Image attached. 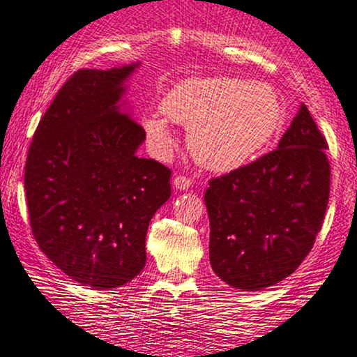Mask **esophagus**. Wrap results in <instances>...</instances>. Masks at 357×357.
Masks as SVG:
<instances>
[{
	"instance_id": "34e87169",
	"label": "esophagus",
	"mask_w": 357,
	"mask_h": 357,
	"mask_svg": "<svg viewBox=\"0 0 357 357\" xmlns=\"http://www.w3.org/2000/svg\"><path fill=\"white\" fill-rule=\"evenodd\" d=\"M173 184L178 191H188L191 188V179L186 178V176H176Z\"/></svg>"
}]
</instances>
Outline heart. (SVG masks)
<instances>
[{"instance_id": "heart-1", "label": "heart", "mask_w": 357, "mask_h": 357, "mask_svg": "<svg viewBox=\"0 0 357 357\" xmlns=\"http://www.w3.org/2000/svg\"><path fill=\"white\" fill-rule=\"evenodd\" d=\"M169 121L189 128L194 160L207 169L227 173L242 168L267 148L283 120V105L272 85L236 77L188 79L161 102ZM145 132L153 150L169 151L168 122L148 116Z\"/></svg>"}]
</instances>
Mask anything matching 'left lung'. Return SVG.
I'll return each instance as SVG.
<instances>
[{
	"mask_svg": "<svg viewBox=\"0 0 357 357\" xmlns=\"http://www.w3.org/2000/svg\"><path fill=\"white\" fill-rule=\"evenodd\" d=\"M324 150L326 139L301 105L277 150L211 179L209 260L222 282L257 291L300 267L326 214L331 168Z\"/></svg>",
	"mask_w": 357,
	"mask_h": 357,
	"instance_id": "left-lung-1",
	"label": "left lung"
}]
</instances>
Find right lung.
<instances>
[{"label":"right lung","mask_w":357,"mask_h":357,"mask_svg":"<svg viewBox=\"0 0 357 357\" xmlns=\"http://www.w3.org/2000/svg\"><path fill=\"white\" fill-rule=\"evenodd\" d=\"M138 66L72 74L40 119L26 160L39 249L96 290L121 287L142 272L148 225L171 196V171L137 156L146 133L121 103Z\"/></svg>","instance_id":"obj_1"}]
</instances>
